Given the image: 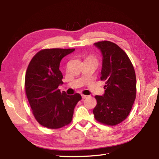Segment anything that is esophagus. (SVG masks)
<instances>
[{
    "label": "esophagus",
    "instance_id": "esophagus-1",
    "mask_svg": "<svg viewBox=\"0 0 159 159\" xmlns=\"http://www.w3.org/2000/svg\"><path fill=\"white\" fill-rule=\"evenodd\" d=\"M81 96H82V98L83 99H85V98H87L88 96H87V95H81Z\"/></svg>",
    "mask_w": 159,
    "mask_h": 159
}]
</instances>
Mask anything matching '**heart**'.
Returning <instances> with one entry per match:
<instances>
[{"label": "heart", "mask_w": 159, "mask_h": 159, "mask_svg": "<svg viewBox=\"0 0 159 159\" xmlns=\"http://www.w3.org/2000/svg\"><path fill=\"white\" fill-rule=\"evenodd\" d=\"M87 60H95V59L93 57H88Z\"/></svg>", "instance_id": "obj_1"}]
</instances>
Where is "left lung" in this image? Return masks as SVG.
<instances>
[{"instance_id": "left-lung-1", "label": "left lung", "mask_w": 159, "mask_h": 159, "mask_svg": "<svg viewBox=\"0 0 159 159\" xmlns=\"http://www.w3.org/2000/svg\"><path fill=\"white\" fill-rule=\"evenodd\" d=\"M95 46L101 50L102 68L101 80L105 81L104 95H96L93 109L95 118L107 125L123 121L133 107L136 98V76L127 54L114 43L99 41Z\"/></svg>"}]
</instances>
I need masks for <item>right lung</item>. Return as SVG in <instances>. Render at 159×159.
<instances>
[{"instance_id":"1","label":"right lung","mask_w":159,"mask_h":159,"mask_svg":"<svg viewBox=\"0 0 159 159\" xmlns=\"http://www.w3.org/2000/svg\"><path fill=\"white\" fill-rule=\"evenodd\" d=\"M74 50V48L41 50L31 59L26 69V95L34 116L45 128L58 129L69 125L75 107L82 99L79 93L68 95L58 89L63 83L59 68L60 61Z\"/></svg>"}]
</instances>
